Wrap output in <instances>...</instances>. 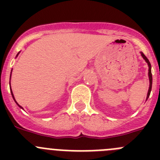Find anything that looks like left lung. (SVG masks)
I'll return each instance as SVG.
<instances>
[{
  "label": "left lung",
  "instance_id": "1",
  "mask_svg": "<svg viewBox=\"0 0 160 160\" xmlns=\"http://www.w3.org/2000/svg\"><path fill=\"white\" fill-rule=\"evenodd\" d=\"M141 56L142 57V58L145 60L147 63L148 65V77H149V82H150V85H149V89H148V95H147V100L149 98L150 94H151V91H152V66H151V63H150L149 60L148 59V58L143 54L142 52H141Z\"/></svg>",
  "mask_w": 160,
  "mask_h": 160
}]
</instances>
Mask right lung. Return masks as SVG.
<instances>
[{"instance_id":"right-lung-1","label":"right lung","mask_w":160,"mask_h":160,"mask_svg":"<svg viewBox=\"0 0 160 160\" xmlns=\"http://www.w3.org/2000/svg\"><path fill=\"white\" fill-rule=\"evenodd\" d=\"M19 53H20V52H19V53H18V54H17L16 58H17V57H18V54H19ZM12 70H11V73H10V78H9V80H10V79H11V74H12ZM9 87H10V88H11V86H10V81H9ZM10 91H11V94H12V98H13V100H14V101H15V102H16V103H17V105H18V107H20V108H22V109H23V107H21V106H20V105H19V104H18V102H17V101H16V100H15V98H14V96H13V94H12V89H10Z\"/></svg>"}]
</instances>
